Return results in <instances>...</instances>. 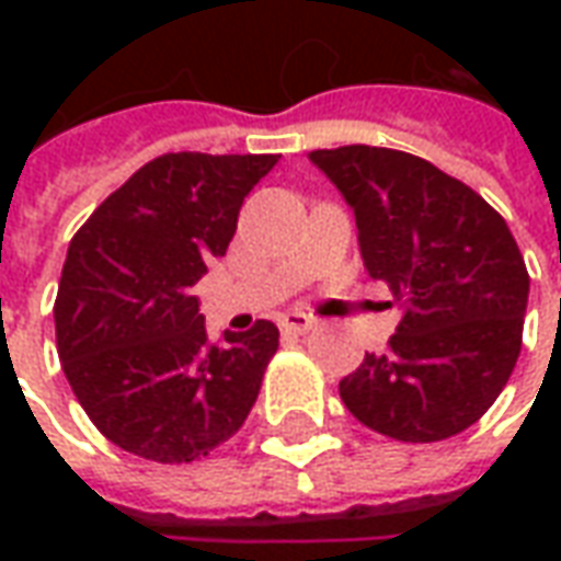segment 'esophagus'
<instances>
[{"mask_svg":"<svg viewBox=\"0 0 561 561\" xmlns=\"http://www.w3.org/2000/svg\"><path fill=\"white\" fill-rule=\"evenodd\" d=\"M316 324V318L306 316V312H288V316L282 318V330H285V333H294V336H304V333H309Z\"/></svg>","mask_w":561,"mask_h":561,"instance_id":"34e87169","label":"esophagus"}]
</instances>
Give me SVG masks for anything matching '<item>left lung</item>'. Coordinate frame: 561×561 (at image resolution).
I'll use <instances>...</instances> for the list:
<instances>
[{"instance_id":"1","label":"left lung","mask_w":561,"mask_h":561,"mask_svg":"<svg viewBox=\"0 0 561 561\" xmlns=\"http://www.w3.org/2000/svg\"><path fill=\"white\" fill-rule=\"evenodd\" d=\"M354 209L366 273L402 318L388 352L340 381L357 421L397 442H445L481 421L514 373L529 273L505 219L421 156L352 144L316 149Z\"/></svg>"}]
</instances>
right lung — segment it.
<instances>
[{
    "label": "right lung",
    "instance_id": "right-lung-1",
    "mask_svg": "<svg viewBox=\"0 0 561 561\" xmlns=\"http://www.w3.org/2000/svg\"><path fill=\"white\" fill-rule=\"evenodd\" d=\"M279 156L168 152L95 207L68 245L54 318L75 397L135 457L192 462L252 412L273 321L209 345L195 282L228 252L243 197Z\"/></svg>",
    "mask_w": 561,
    "mask_h": 561
}]
</instances>
